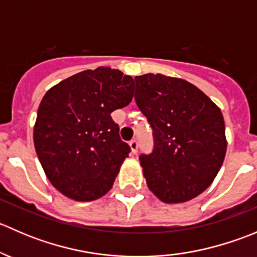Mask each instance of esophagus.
<instances>
[{
  "instance_id": "1",
  "label": "esophagus",
  "mask_w": 257,
  "mask_h": 257,
  "mask_svg": "<svg viewBox=\"0 0 257 257\" xmlns=\"http://www.w3.org/2000/svg\"><path fill=\"white\" fill-rule=\"evenodd\" d=\"M129 147H131V150L133 154H136L138 152V142L137 141H131L129 142Z\"/></svg>"
}]
</instances>
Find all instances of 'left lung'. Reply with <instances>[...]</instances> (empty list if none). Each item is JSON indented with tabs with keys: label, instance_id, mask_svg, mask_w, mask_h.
Returning a JSON list of instances; mask_svg holds the SVG:
<instances>
[{
	"label": "left lung",
	"instance_id": "1",
	"mask_svg": "<svg viewBox=\"0 0 257 257\" xmlns=\"http://www.w3.org/2000/svg\"><path fill=\"white\" fill-rule=\"evenodd\" d=\"M136 102L153 128L154 150L141 155L149 190L167 204L185 203L209 188L227 141L220 108L188 80L164 74L136 77Z\"/></svg>",
	"mask_w": 257,
	"mask_h": 257
}]
</instances>
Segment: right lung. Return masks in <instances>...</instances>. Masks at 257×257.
Segmentation results:
<instances>
[{"label":"right lung","mask_w":257,"mask_h":257,"mask_svg":"<svg viewBox=\"0 0 257 257\" xmlns=\"http://www.w3.org/2000/svg\"><path fill=\"white\" fill-rule=\"evenodd\" d=\"M133 95V78L110 67L79 72L47 90L33 143L46 177L59 193L90 201L110 190L131 152L110 113L126 107Z\"/></svg>","instance_id":"obj_1"}]
</instances>
